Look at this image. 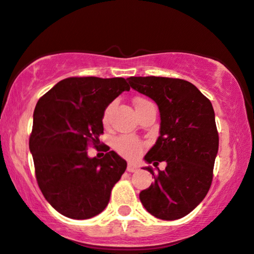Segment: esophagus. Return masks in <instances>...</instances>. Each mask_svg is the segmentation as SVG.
Returning <instances> with one entry per match:
<instances>
[{"mask_svg": "<svg viewBox=\"0 0 254 254\" xmlns=\"http://www.w3.org/2000/svg\"><path fill=\"white\" fill-rule=\"evenodd\" d=\"M127 170L129 172H136V171H138V166L136 164H133V163H129V164H127Z\"/></svg>", "mask_w": 254, "mask_h": 254, "instance_id": "1", "label": "esophagus"}]
</instances>
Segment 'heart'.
<instances>
[{"mask_svg":"<svg viewBox=\"0 0 254 254\" xmlns=\"http://www.w3.org/2000/svg\"><path fill=\"white\" fill-rule=\"evenodd\" d=\"M147 102L149 101H146V99H143V98L136 99V109L139 108L140 105L147 103ZM110 109H111V105H109V107L104 110L103 116H102V123L104 125H107L109 122ZM112 145H114V149L116 150L121 156H123L127 159H133L139 156L144 147L143 143L140 142L139 139H137V138H134L132 136H127V134L115 138Z\"/></svg>","mask_w":254,"mask_h":254,"instance_id":"obj_1","label":"heart"}]
</instances>
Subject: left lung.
I'll use <instances>...</instances> for the list:
<instances>
[{
    "label": "left lung",
    "mask_w": 254,
    "mask_h": 254,
    "mask_svg": "<svg viewBox=\"0 0 254 254\" xmlns=\"http://www.w3.org/2000/svg\"><path fill=\"white\" fill-rule=\"evenodd\" d=\"M131 88L149 96L160 112V136L144 159L163 171L152 173L155 183L139 193L149 213L176 220L191 212L212 184L219 136L210 99L192 83L170 77H129Z\"/></svg>",
    "instance_id": "1"
}]
</instances>
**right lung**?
Returning <instances> with one entry per match:
<instances>
[{
  "label": "right lung",
  "instance_id": "right-lung-1",
  "mask_svg": "<svg viewBox=\"0 0 254 254\" xmlns=\"http://www.w3.org/2000/svg\"><path fill=\"white\" fill-rule=\"evenodd\" d=\"M130 85L122 77H69L38 99L29 149L37 184L48 203L71 219H89L107 207L127 170L115 151L89 158L103 133L105 108Z\"/></svg>",
  "mask_w": 254,
  "mask_h": 254
}]
</instances>
